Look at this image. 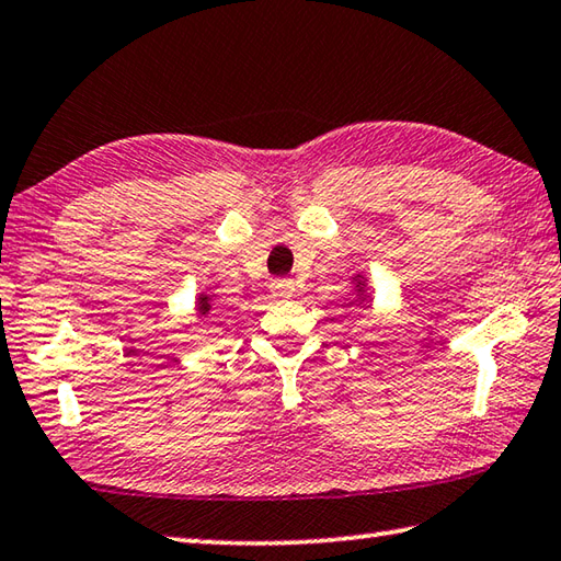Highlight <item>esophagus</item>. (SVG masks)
<instances>
[{
    "mask_svg": "<svg viewBox=\"0 0 561 561\" xmlns=\"http://www.w3.org/2000/svg\"><path fill=\"white\" fill-rule=\"evenodd\" d=\"M272 297H291L294 294V282L291 279H274L270 284Z\"/></svg>",
    "mask_w": 561,
    "mask_h": 561,
    "instance_id": "1",
    "label": "esophagus"
}]
</instances>
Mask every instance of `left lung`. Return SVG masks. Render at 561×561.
Instances as JSON below:
<instances>
[{
    "mask_svg": "<svg viewBox=\"0 0 561 561\" xmlns=\"http://www.w3.org/2000/svg\"><path fill=\"white\" fill-rule=\"evenodd\" d=\"M358 287H360V289H363V282H358Z\"/></svg>",
    "mask_w": 561,
    "mask_h": 561,
    "instance_id": "obj_1",
    "label": "left lung"
}]
</instances>
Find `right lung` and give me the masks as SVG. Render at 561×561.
<instances>
[{"label":"right lung","instance_id":"right-lung-1","mask_svg":"<svg viewBox=\"0 0 561 561\" xmlns=\"http://www.w3.org/2000/svg\"><path fill=\"white\" fill-rule=\"evenodd\" d=\"M208 311H210V297H206V294H201V299H198V313L206 316Z\"/></svg>","mask_w":561,"mask_h":561}]
</instances>
